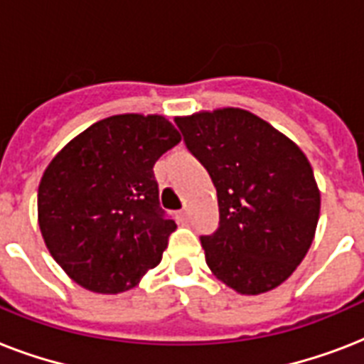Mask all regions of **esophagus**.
Returning a JSON list of instances; mask_svg holds the SVG:
<instances>
[{"label":"esophagus","instance_id":"esophagus-1","mask_svg":"<svg viewBox=\"0 0 364 364\" xmlns=\"http://www.w3.org/2000/svg\"><path fill=\"white\" fill-rule=\"evenodd\" d=\"M177 219L181 223H185L188 219V211L187 210H181V211H177Z\"/></svg>","mask_w":364,"mask_h":364}]
</instances>
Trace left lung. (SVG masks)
<instances>
[{"label":"left lung","mask_w":364,"mask_h":364,"mask_svg":"<svg viewBox=\"0 0 364 364\" xmlns=\"http://www.w3.org/2000/svg\"><path fill=\"white\" fill-rule=\"evenodd\" d=\"M176 122L217 188L221 225L202 236L211 274L247 296L279 287L316 236L321 193L310 160L247 109L198 111Z\"/></svg>","instance_id":"left-lung-1"}]
</instances>
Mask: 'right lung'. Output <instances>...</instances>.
Returning a JSON list of instances; mask_svg holds the SVG:
<instances>
[{
  "label": "right lung",
  "mask_w": 364,
  "mask_h": 364,
  "mask_svg": "<svg viewBox=\"0 0 364 364\" xmlns=\"http://www.w3.org/2000/svg\"><path fill=\"white\" fill-rule=\"evenodd\" d=\"M181 141L164 115L94 122L54 154L37 191L48 253L81 287L117 294L162 260L176 223L159 205L154 162Z\"/></svg>",
  "instance_id": "1"
}]
</instances>
